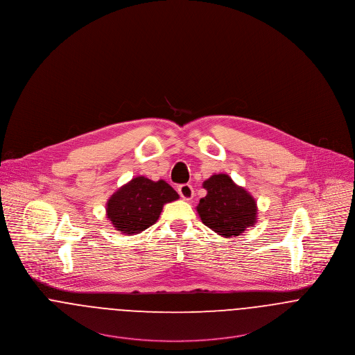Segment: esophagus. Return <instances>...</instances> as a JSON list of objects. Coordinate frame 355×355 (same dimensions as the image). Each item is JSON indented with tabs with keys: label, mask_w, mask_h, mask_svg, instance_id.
Instances as JSON below:
<instances>
[{
	"label": "esophagus",
	"mask_w": 355,
	"mask_h": 355,
	"mask_svg": "<svg viewBox=\"0 0 355 355\" xmlns=\"http://www.w3.org/2000/svg\"><path fill=\"white\" fill-rule=\"evenodd\" d=\"M178 193L183 199L190 200V199H193V186H190V184H180L178 187Z\"/></svg>",
	"instance_id": "esophagus-1"
}]
</instances>
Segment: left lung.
<instances>
[{
    "instance_id": "obj_1",
    "label": "left lung",
    "mask_w": 355,
    "mask_h": 355,
    "mask_svg": "<svg viewBox=\"0 0 355 355\" xmlns=\"http://www.w3.org/2000/svg\"><path fill=\"white\" fill-rule=\"evenodd\" d=\"M207 195L196 206L202 223L220 236L232 237L255 225L258 206L255 198L237 186L229 175L218 173L203 182Z\"/></svg>"
}]
</instances>
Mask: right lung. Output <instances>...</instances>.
Listing matches in <instances>:
<instances>
[{
  "instance_id": "1",
  "label": "right lung",
  "mask_w": 355,
  "mask_h": 355,
  "mask_svg": "<svg viewBox=\"0 0 355 355\" xmlns=\"http://www.w3.org/2000/svg\"><path fill=\"white\" fill-rule=\"evenodd\" d=\"M179 199L165 180L137 176L112 193L107 202V218L116 230L131 236L156 224L165 203Z\"/></svg>"
}]
</instances>
